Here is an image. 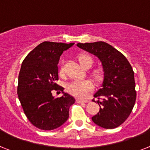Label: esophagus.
<instances>
[{
  "label": "esophagus",
  "instance_id": "esophagus-1",
  "mask_svg": "<svg viewBox=\"0 0 150 150\" xmlns=\"http://www.w3.org/2000/svg\"><path fill=\"white\" fill-rule=\"evenodd\" d=\"M78 103H87L88 100H81V99H77V100H76Z\"/></svg>",
  "mask_w": 150,
  "mask_h": 150
}]
</instances>
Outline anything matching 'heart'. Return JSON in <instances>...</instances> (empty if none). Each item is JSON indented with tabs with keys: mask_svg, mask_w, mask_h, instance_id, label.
<instances>
[{
	"mask_svg": "<svg viewBox=\"0 0 150 150\" xmlns=\"http://www.w3.org/2000/svg\"><path fill=\"white\" fill-rule=\"evenodd\" d=\"M79 63L82 65L83 67H86L87 65H92L93 60L91 57L85 54L80 55L78 58ZM63 71V65H61L60 68V72L62 73ZM103 76V73L100 70H95L92 72L93 79L97 81L101 80ZM67 90L69 93L75 95L79 98H85L87 96L90 91L93 89V85L91 81L89 80H75L72 81L67 85Z\"/></svg>",
	"mask_w": 150,
	"mask_h": 150,
	"instance_id": "b5f03b06",
	"label": "heart"
}]
</instances>
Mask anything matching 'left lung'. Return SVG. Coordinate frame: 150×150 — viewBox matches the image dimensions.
<instances>
[{
	"instance_id": "8db88e82",
	"label": "left lung",
	"mask_w": 150,
	"mask_h": 150,
	"mask_svg": "<svg viewBox=\"0 0 150 150\" xmlns=\"http://www.w3.org/2000/svg\"><path fill=\"white\" fill-rule=\"evenodd\" d=\"M77 46L98 58L104 71L101 88L94 95L100 110L91 117L92 121L105 129L117 127L127 119L135 104L137 92L131 65L121 52L105 42L78 43Z\"/></svg>"
}]
</instances>
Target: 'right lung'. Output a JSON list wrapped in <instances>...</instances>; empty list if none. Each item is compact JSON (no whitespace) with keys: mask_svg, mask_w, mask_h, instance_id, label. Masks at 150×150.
Here are the masks:
<instances>
[{"mask_svg":"<svg viewBox=\"0 0 150 150\" xmlns=\"http://www.w3.org/2000/svg\"><path fill=\"white\" fill-rule=\"evenodd\" d=\"M74 44L46 41L30 52L23 62L17 94L26 117L39 129H56L69 118V108L75 99L64 92L56 81L59 79L60 56ZM53 90H61L63 96L55 99L51 93Z\"/></svg>","mask_w":150,"mask_h":150,"instance_id":"obj_1","label":"right lung"}]
</instances>
